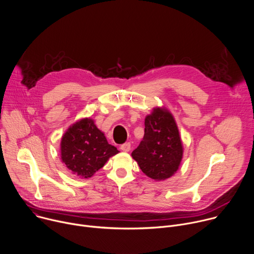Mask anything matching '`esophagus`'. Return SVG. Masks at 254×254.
<instances>
[{
  "instance_id": "obj_1",
  "label": "esophagus",
  "mask_w": 254,
  "mask_h": 254,
  "mask_svg": "<svg viewBox=\"0 0 254 254\" xmlns=\"http://www.w3.org/2000/svg\"><path fill=\"white\" fill-rule=\"evenodd\" d=\"M120 149H121L122 151H124V152H129L130 149H131V144H130L129 142H127V143L121 145V146H120Z\"/></svg>"
}]
</instances>
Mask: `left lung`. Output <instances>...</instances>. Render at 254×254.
Masks as SVG:
<instances>
[{
  "instance_id": "obj_1",
  "label": "left lung",
  "mask_w": 254,
  "mask_h": 254,
  "mask_svg": "<svg viewBox=\"0 0 254 254\" xmlns=\"http://www.w3.org/2000/svg\"><path fill=\"white\" fill-rule=\"evenodd\" d=\"M132 158L142 172L155 181L173 176L183 158V145L176 121L165 107L153 108L145 117V133Z\"/></svg>"
}]
</instances>
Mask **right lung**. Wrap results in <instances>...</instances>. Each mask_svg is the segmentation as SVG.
I'll return each mask as SVG.
<instances>
[{"label": "right lung", "mask_w": 254, "mask_h": 254, "mask_svg": "<svg viewBox=\"0 0 254 254\" xmlns=\"http://www.w3.org/2000/svg\"><path fill=\"white\" fill-rule=\"evenodd\" d=\"M60 151L66 167L84 179L92 177L110 157L119 153L90 117L78 120L66 130L61 139Z\"/></svg>", "instance_id": "1"}]
</instances>
